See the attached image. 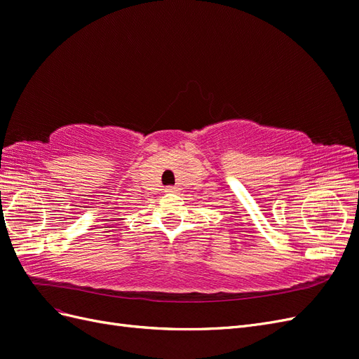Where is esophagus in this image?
<instances>
[{
    "mask_svg": "<svg viewBox=\"0 0 359 359\" xmlns=\"http://www.w3.org/2000/svg\"><path fill=\"white\" fill-rule=\"evenodd\" d=\"M165 191H166V193H177V191H178V187H175V186H169V187H166V189H165Z\"/></svg>",
    "mask_w": 359,
    "mask_h": 359,
    "instance_id": "34e87169",
    "label": "esophagus"
}]
</instances>
